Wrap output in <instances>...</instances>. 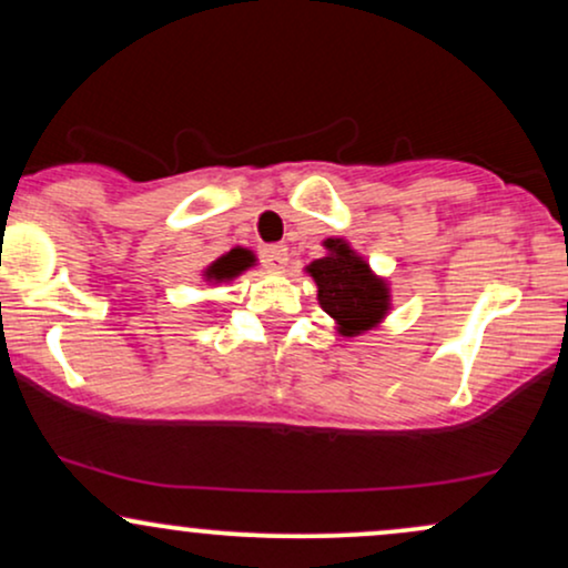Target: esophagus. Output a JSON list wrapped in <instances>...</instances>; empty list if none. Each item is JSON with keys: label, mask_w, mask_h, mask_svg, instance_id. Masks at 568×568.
Here are the masks:
<instances>
[{"label": "esophagus", "mask_w": 568, "mask_h": 568, "mask_svg": "<svg viewBox=\"0 0 568 568\" xmlns=\"http://www.w3.org/2000/svg\"><path fill=\"white\" fill-rule=\"evenodd\" d=\"M262 264L272 272H283L285 264H288V247L285 245H264L262 247Z\"/></svg>", "instance_id": "esophagus-1"}]
</instances>
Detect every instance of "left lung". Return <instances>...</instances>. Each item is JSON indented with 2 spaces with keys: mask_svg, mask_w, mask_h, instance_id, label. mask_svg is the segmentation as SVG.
<instances>
[{
  "mask_svg": "<svg viewBox=\"0 0 568 568\" xmlns=\"http://www.w3.org/2000/svg\"><path fill=\"white\" fill-rule=\"evenodd\" d=\"M328 256L306 266L317 283V302L338 323V334L376 328L389 310V288L344 240H325Z\"/></svg>",
  "mask_w": 568,
  "mask_h": 568,
  "instance_id": "obj_1",
  "label": "left lung"
}]
</instances>
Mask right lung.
<instances>
[{
    "instance_id": "1",
    "label": "right lung",
    "mask_w": 568,
    "mask_h": 568,
    "mask_svg": "<svg viewBox=\"0 0 568 568\" xmlns=\"http://www.w3.org/2000/svg\"><path fill=\"white\" fill-rule=\"evenodd\" d=\"M247 266H253V253L245 251V247H234V251L226 253V256H221L219 262H213L211 266H207L205 277L221 283V280L237 277L240 272L247 270Z\"/></svg>"
}]
</instances>
